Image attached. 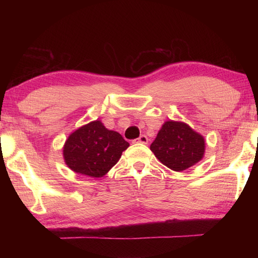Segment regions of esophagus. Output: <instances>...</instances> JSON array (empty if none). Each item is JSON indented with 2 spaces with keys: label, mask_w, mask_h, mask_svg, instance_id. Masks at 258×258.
Returning a JSON list of instances; mask_svg holds the SVG:
<instances>
[{
  "label": "esophagus",
  "mask_w": 258,
  "mask_h": 258,
  "mask_svg": "<svg viewBox=\"0 0 258 258\" xmlns=\"http://www.w3.org/2000/svg\"><path fill=\"white\" fill-rule=\"evenodd\" d=\"M135 143H142V145H147L148 143V138L146 137V135H141L139 139H135L134 140Z\"/></svg>",
  "instance_id": "34e87169"
}]
</instances>
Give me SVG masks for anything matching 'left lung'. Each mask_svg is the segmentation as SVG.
Segmentation results:
<instances>
[{
  "mask_svg": "<svg viewBox=\"0 0 258 258\" xmlns=\"http://www.w3.org/2000/svg\"><path fill=\"white\" fill-rule=\"evenodd\" d=\"M150 149L165 166L182 172L202 160L205 140L189 125L169 120L161 126Z\"/></svg>",
  "mask_w": 258,
  "mask_h": 258,
  "instance_id": "1",
  "label": "left lung"
}]
</instances>
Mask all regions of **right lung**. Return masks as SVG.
<instances>
[{
    "instance_id": "obj_1",
    "label": "right lung",
    "mask_w": 258,
    "mask_h": 258,
    "mask_svg": "<svg viewBox=\"0 0 258 258\" xmlns=\"http://www.w3.org/2000/svg\"><path fill=\"white\" fill-rule=\"evenodd\" d=\"M128 142L100 120L82 126L69 135L63 147V158L74 172L101 177L119 160Z\"/></svg>"
}]
</instances>
